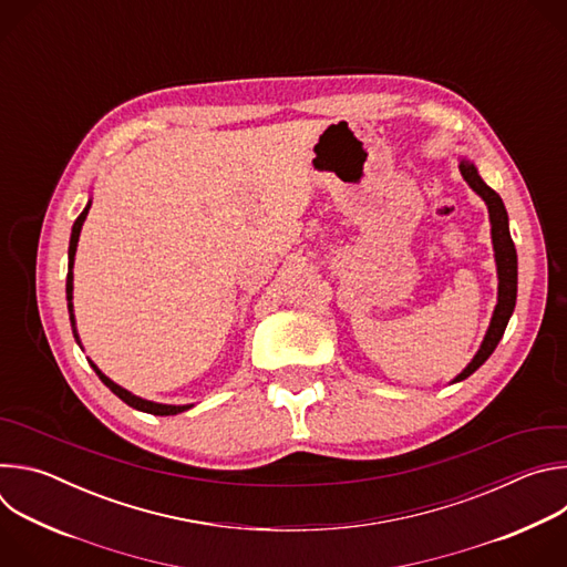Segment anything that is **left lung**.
<instances>
[{"mask_svg":"<svg viewBox=\"0 0 567 567\" xmlns=\"http://www.w3.org/2000/svg\"><path fill=\"white\" fill-rule=\"evenodd\" d=\"M460 173H462L464 182L484 199V204H487V208H489L492 241H494V256H496V269H498V302H496L489 330H487V334H484L480 350L475 352L471 363L453 379V383L471 377L484 361L494 354L496 346L501 343V339L507 330V322L514 313L516 291H518V256H516L514 239L509 235V217H507L505 204L496 190H492L487 184L482 182V177L477 175V168L473 166V161H468L466 156L460 158Z\"/></svg>","mask_w":567,"mask_h":567,"instance_id":"obj_1","label":"left lung"}]
</instances>
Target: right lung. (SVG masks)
<instances>
[{"label": "right lung", "instance_id": "right-lung-1", "mask_svg": "<svg viewBox=\"0 0 567 567\" xmlns=\"http://www.w3.org/2000/svg\"><path fill=\"white\" fill-rule=\"evenodd\" d=\"M90 206L92 202H87L85 210L78 215V219L73 221V228H71V239H69V274H66V307H69V318H71V328H73V337H75V343L80 346V339H78V332H75V318H73V256H75V249H78V237H80V228H83L85 219H87V213H90ZM90 365L96 370V374L101 377V381L118 396L123 399L127 406L141 411V413H150V415H177V413H184L188 409H193V403H186V406H173V403H156V401H147V399H141L136 394H132L130 390L121 388L118 383H114L110 377H105L92 361Z\"/></svg>", "mask_w": 567, "mask_h": 567}]
</instances>
